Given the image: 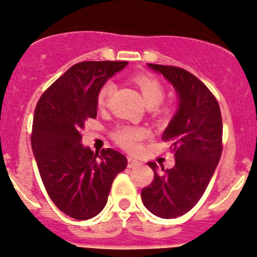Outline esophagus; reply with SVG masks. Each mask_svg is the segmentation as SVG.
<instances>
[{"label": "esophagus", "mask_w": 257, "mask_h": 257, "mask_svg": "<svg viewBox=\"0 0 257 257\" xmlns=\"http://www.w3.org/2000/svg\"><path fill=\"white\" fill-rule=\"evenodd\" d=\"M140 162L138 161V159H135V158H133V157H128V167L129 168H135V167H138V166H140Z\"/></svg>", "instance_id": "obj_1"}]
</instances>
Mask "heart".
<instances>
[{"instance_id":"heart-1","label":"heart","mask_w":257,"mask_h":257,"mask_svg":"<svg viewBox=\"0 0 257 257\" xmlns=\"http://www.w3.org/2000/svg\"><path fill=\"white\" fill-rule=\"evenodd\" d=\"M135 82L140 88L144 100L149 107H155L161 104L164 98V88L157 79L151 76L140 75L135 78ZM114 90H116V83L113 81L105 82L99 90L98 104L100 106L107 105ZM149 135L150 132L147 129L132 125H119L113 132V139L116 143L131 151L137 150L140 146L141 140H144Z\"/></svg>"}]
</instances>
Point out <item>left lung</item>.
Here are the masks:
<instances>
[{
  "label": "left lung",
  "instance_id": "1",
  "mask_svg": "<svg viewBox=\"0 0 257 257\" xmlns=\"http://www.w3.org/2000/svg\"><path fill=\"white\" fill-rule=\"evenodd\" d=\"M147 66L161 73L178 96V108L162 135L174 147L175 166L166 170L150 162L155 180L141 191V199L156 216L175 219L198 203L219 164L222 118L215 96L192 73L175 66Z\"/></svg>",
  "mask_w": 257,
  "mask_h": 257
}]
</instances>
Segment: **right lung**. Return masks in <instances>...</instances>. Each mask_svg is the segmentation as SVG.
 <instances>
[{"label": "right lung", "mask_w": 257, "mask_h": 257, "mask_svg": "<svg viewBox=\"0 0 257 257\" xmlns=\"http://www.w3.org/2000/svg\"><path fill=\"white\" fill-rule=\"evenodd\" d=\"M126 61H83L70 67L38 100L31 146L44 187L55 205L76 220L96 216L107 203L125 156L107 149L94 153L82 132L98 113V94Z\"/></svg>", "instance_id": "obj_1"}]
</instances>
